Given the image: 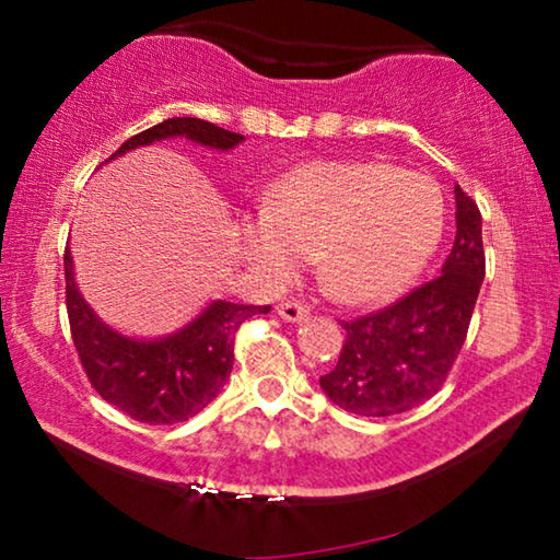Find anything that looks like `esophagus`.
<instances>
[{
	"label": "esophagus",
	"mask_w": 560,
	"mask_h": 560,
	"mask_svg": "<svg viewBox=\"0 0 560 560\" xmlns=\"http://www.w3.org/2000/svg\"><path fill=\"white\" fill-rule=\"evenodd\" d=\"M278 313H280V318L295 324V320L308 318V305H303L301 301H282V303H278Z\"/></svg>",
	"instance_id": "esophagus-1"
}]
</instances>
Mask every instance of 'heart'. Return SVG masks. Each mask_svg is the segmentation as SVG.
<instances>
[{"instance_id": "1", "label": "heart", "mask_w": 560, "mask_h": 560, "mask_svg": "<svg viewBox=\"0 0 560 560\" xmlns=\"http://www.w3.org/2000/svg\"><path fill=\"white\" fill-rule=\"evenodd\" d=\"M446 226L428 175L362 160H313L272 183L262 217L242 229V252L265 278L293 280L303 259L334 301L364 305L402 293Z\"/></svg>"}]
</instances>
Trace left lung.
<instances>
[{
  "label": "left lung",
  "mask_w": 560,
  "mask_h": 560,
  "mask_svg": "<svg viewBox=\"0 0 560 560\" xmlns=\"http://www.w3.org/2000/svg\"><path fill=\"white\" fill-rule=\"evenodd\" d=\"M481 280V213L456 186V240L441 275L385 308L339 320L347 339L320 377L324 393L364 418L400 416L431 400L464 347Z\"/></svg>",
  "instance_id": "left-lung-1"
}]
</instances>
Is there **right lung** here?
Segmentation results:
<instances>
[{
	"mask_svg": "<svg viewBox=\"0 0 560 560\" xmlns=\"http://www.w3.org/2000/svg\"><path fill=\"white\" fill-rule=\"evenodd\" d=\"M188 137L206 148L232 150L244 137L196 117H173L129 137L114 152ZM106 160V163H109ZM66 311L71 339L91 387L106 402L148 425H173L201 412L224 387L234 366V339L244 320L267 313L270 305L217 301L183 331L160 341L127 339L94 316L73 282L71 252L66 247Z\"/></svg>",
	"mask_w": 560,
	"mask_h": 560,
	"instance_id": "obj_1",
	"label": "right lung"
}]
</instances>
